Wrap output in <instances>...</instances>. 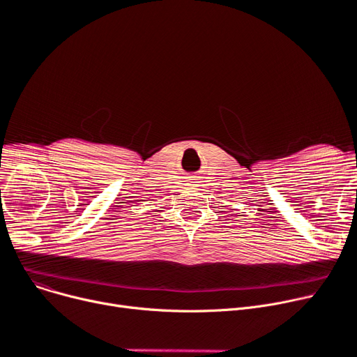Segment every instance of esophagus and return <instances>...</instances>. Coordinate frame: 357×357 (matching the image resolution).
Returning <instances> with one entry per match:
<instances>
[{"label":"esophagus","instance_id":"34e87169","mask_svg":"<svg viewBox=\"0 0 357 357\" xmlns=\"http://www.w3.org/2000/svg\"><path fill=\"white\" fill-rule=\"evenodd\" d=\"M187 185L190 187V188H197V187L200 185V177H197V176H195V177H190V180H188Z\"/></svg>","mask_w":357,"mask_h":357}]
</instances>
